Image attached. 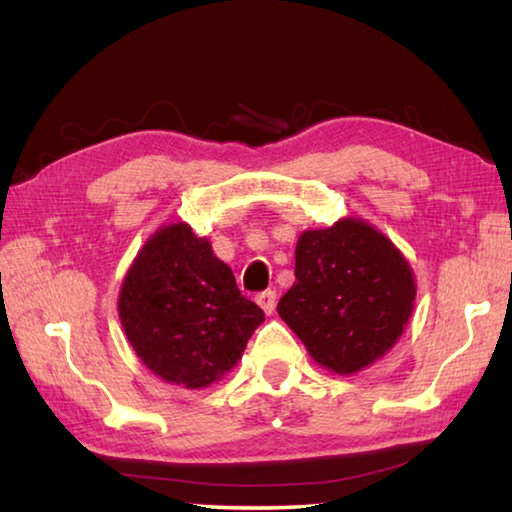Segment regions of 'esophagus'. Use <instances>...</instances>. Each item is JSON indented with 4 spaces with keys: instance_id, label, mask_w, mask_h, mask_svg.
Instances as JSON below:
<instances>
[{
    "instance_id": "obj_1",
    "label": "esophagus",
    "mask_w": 512,
    "mask_h": 512,
    "mask_svg": "<svg viewBox=\"0 0 512 512\" xmlns=\"http://www.w3.org/2000/svg\"><path fill=\"white\" fill-rule=\"evenodd\" d=\"M257 306L262 308L266 314H273L277 306V295L275 290H264L262 295H257Z\"/></svg>"
}]
</instances>
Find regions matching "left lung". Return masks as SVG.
Returning <instances> with one entry per match:
<instances>
[{"label":"left lung","mask_w":512,"mask_h":512,"mask_svg":"<svg viewBox=\"0 0 512 512\" xmlns=\"http://www.w3.org/2000/svg\"><path fill=\"white\" fill-rule=\"evenodd\" d=\"M416 290L402 250L374 224L347 215L299 235L295 286L279 299L277 312L314 363L352 376L398 343Z\"/></svg>","instance_id":"8db88e82"}]
</instances>
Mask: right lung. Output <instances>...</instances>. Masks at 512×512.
<instances>
[{"label": "right lung", "mask_w": 512, "mask_h": 512, "mask_svg": "<svg viewBox=\"0 0 512 512\" xmlns=\"http://www.w3.org/2000/svg\"><path fill=\"white\" fill-rule=\"evenodd\" d=\"M118 319L151 374L204 389L242 361L264 312L239 292L209 237L178 220L149 235L129 264Z\"/></svg>", "instance_id": "1"}]
</instances>
